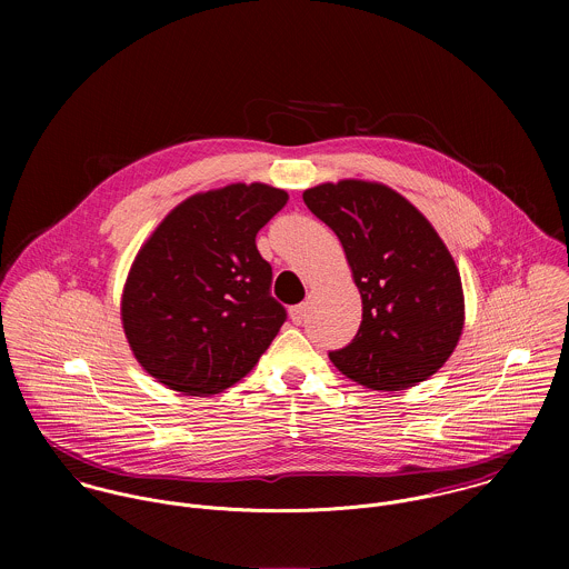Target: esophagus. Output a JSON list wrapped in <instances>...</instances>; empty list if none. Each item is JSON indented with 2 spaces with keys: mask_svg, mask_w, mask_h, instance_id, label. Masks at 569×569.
I'll use <instances>...</instances> for the list:
<instances>
[{
  "mask_svg": "<svg viewBox=\"0 0 569 569\" xmlns=\"http://www.w3.org/2000/svg\"><path fill=\"white\" fill-rule=\"evenodd\" d=\"M289 316H291V322H293V325H302L305 318H307V302L291 307V309H289Z\"/></svg>",
  "mask_w": 569,
  "mask_h": 569,
  "instance_id": "obj_1",
  "label": "esophagus"
}]
</instances>
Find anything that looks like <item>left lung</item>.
<instances>
[{
    "label": "left lung",
    "mask_w": 569,
    "mask_h": 569,
    "mask_svg": "<svg viewBox=\"0 0 569 569\" xmlns=\"http://www.w3.org/2000/svg\"><path fill=\"white\" fill-rule=\"evenodd\" d=\"M302 197L337 234L363 305L355 339L328 352L330 361L370 390L399 392L429 379L465 326L462 282L449 249L388 186L343 179Z\"/></svg>",
    "instance_id": "obj_1"
}]
</instances>
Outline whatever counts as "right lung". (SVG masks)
<instances>
[{
	"mask_svg": "<svg viewBox=\"0 0 569 569\" xmlns=\"http://www.w3.org/2000/svg\"><path fill=\"white\" fill-rule=\"evenodd\" d=\"M289 194L232 183L179 203L140 249L122 293V326L140 366L201 397L241 381L287 322L256 234Z\"/></svg>",
	"mask_w": 569,
	"mask_h": 569,
	"instance_id": "add662e5",
	"label": "right lung"
}]
</instances>
